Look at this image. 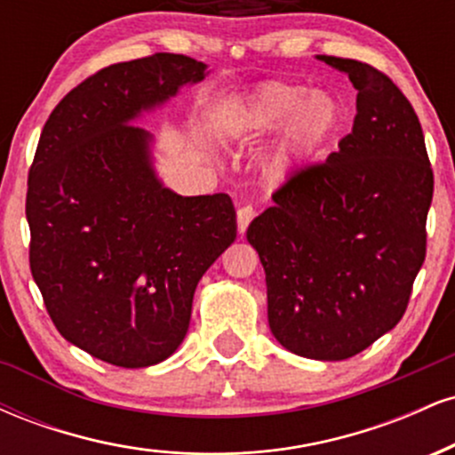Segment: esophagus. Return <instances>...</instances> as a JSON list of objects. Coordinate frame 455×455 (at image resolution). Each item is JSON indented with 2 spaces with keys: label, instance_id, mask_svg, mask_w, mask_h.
Here are the masks:
<instances>
[{
  "label": "esophagus",
  "instance_id": "1",
  "mask_svg": "<svg viewBox=\"0 0 455 455\" xmlns=\"http://www.w3.org/2000/svg\"><path fill=\"white\" fill-rule=\"evenodd\" d=\"M254 213H257V212H254L252 205L239 207V212H237V231H239V235L245 233V228H248V224L252 222Z\"/></svg>",
  "mask_w": 455,
  "mask_h": 455
}]
</instances>
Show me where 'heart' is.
<instances>
[{"label": "heart", "mask_w": 455, "mask_h": 455, "mask_svg": "<svg viewBox=\"0 0 455 455\" xmlns=\"http://www.w3.org/2000/svg\"><path fill=\"white\" fill-rule=\"evenodd\" d=\"M340 107L325 92L293 83H265L239 102L227 124L228 143L245 145L278 132L263 166L265 181L282 186L310 166L331 145Z\"/></svg>", "instance_id": "b5f03b06"}]
</instances>
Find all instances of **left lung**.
Wrapping results in <instances>:
<instances>
[{"label":"left lung","mask_w":455,"mask_h":455,"mask_svg":"<svg viewBox=\"0 0 455 455\" xmlns=\"http://www.w3.org/2000/svg\"><path fill=\"white\" fill-rule=\"evenodd\" d=\"M357 90L351 134L291 177L250 222L267 318L286 351L318 362L362 353L398 325L426 259L435 190L421 124L377 68L323 55Z\"/></svg>","instance_id":"left-lung-1"}]
</instances>
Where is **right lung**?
<instances>
[{
	"mask_svg": "<svg viewBox=\"0 0 455 455\" xmlns=\"http://www.w3.org/2000/svg\"><path fill=\"white\" fill-rule=\"evenodd\" d=\"M210 75L186 55L113 64L46 119L28 180L29 267L57 331L119 368L169 359L198 280L237 237L228 195L181 196L134 126Z\"/></svg>",
	"mask_w": 455,
	"mask_h": 455,
	"instance_id": "add662e5",
	"label": "right lung"
}]
</instances>
